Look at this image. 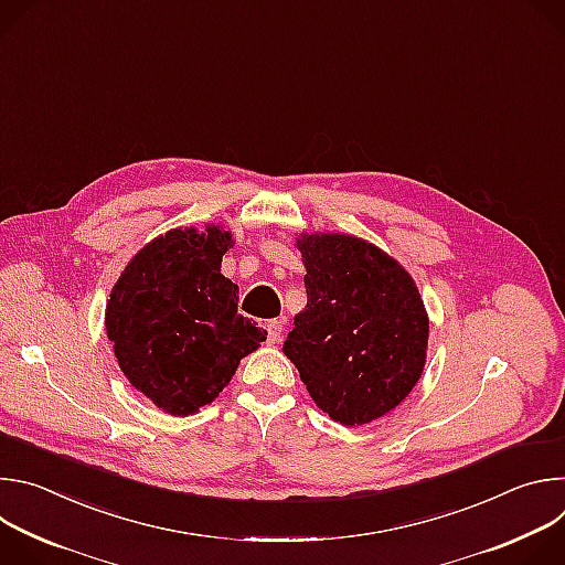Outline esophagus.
<instances>
[{
	"label": "esophagus",
	"instance_id": "obj_1",
	"mask_svg": "<svg viewBox=\"0 0 565 565\" xmlns=\"http://www.w3.org/2000/svg\"><path fill=\"white\" fill-rule=\"evenodd\" d=\"M264 331H266V342H268L270 347H273V344H279L281 335H284V327H281L279 319L268 321V324L264 327Z\"/></svg>",
	"mask_w": 565,
	"mask_h": 565
}]
</instances>
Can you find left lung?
<instances>
[{
	"instance_id": "left-lung-1",
	"label": "left lung",
	"mask_w": 565,
	"mask_h": 565,
	"mask_svg": "<svg viewBox=\"0 0 565 565\" xmlns=\"http://www.w3.org/2000/svg\"><path fill=\"white\" fill-rule=\"evenodd\" d=\"M306 308L284 342L315 405L355 427L393 412L418 384L429 315L414 277L366 238L301 232Z\"/></svg>"
}]
</instances>
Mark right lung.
Returning a JSON list of instances; mask_svg holds the SVG:
<instances>
[{"label": "right lung", "instance_id": "obj_1", "mask_svg": "<svg viewBox=\"0 0 565 565\" xmlns=\"http://www.w3.org/2000/svg\"><path fill=\"white\" fill-rule=\"evenodd\" d=\"M234 246L218 223L151 238L109 292L105 329L129 384L170 416H192L230 384L266 331L236 312L238 286L221 275Z\"/></svg>", "mask_w": 565, "mask_h": 565}]
</instances>
